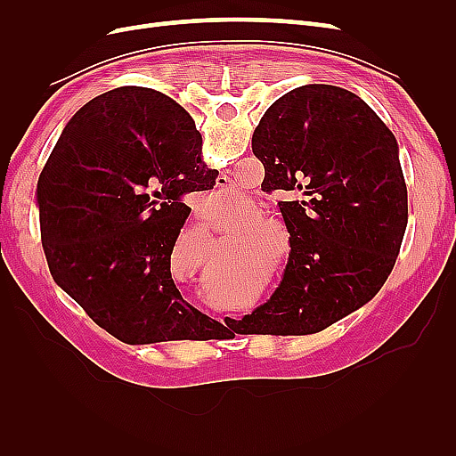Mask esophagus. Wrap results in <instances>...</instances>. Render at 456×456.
I'll return each instance as SVG.
<instances>
[{"mask_svg": "<svg viewBox=\"0 0 456 456\" xmlns=\"http://www.w3.org/2000/svg\"><path fill=\"white\" fill-rule=\"evenodd\" d=\"M216 188H218L220 191H228V190H232L230 178H226V176H218V178H216Z\"/></svg>", "mask_w": 456, "mask_h": 456, "instance_id": "34e87169", "label": "esophagus"}]
</instances>
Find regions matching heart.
Listing matches in <instances>:
<instances>
[{"mask_svg":"<svg viewBox=\"0 0 456 456\" xmlns=\"http://www.w3.org/2000/svg\"><path fill=\"white\" fill-rule=\"evenodd\" d=\"M240 220H245L238 228L240 236L249 238L245 243V251L268 255L273 251V243L278 241L281 255L291 253V236H289L285 224L273 216H262L258 205H247Z\"/></svg>","mask_w":456,"mask_h":456,"instance_id":"1","label":"heart"}]
</instances>
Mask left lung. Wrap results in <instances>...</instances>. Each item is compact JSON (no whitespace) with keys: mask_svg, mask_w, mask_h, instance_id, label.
<instances>
[{"mask_svg":"<svg viewBox=\"0 0 456 456\" xmlns=\"http://www.w3.org/2000/svg\"><path fill=\"white\" fill-rule=\"evenodd\" d=\"M253 154L262 190L308 200L280 201L291 233L283 280L241 323L251 335L320 333L367 305L395 265L407 228L397 141L360 96L312 84L266 110Z\"/></svg>","mask_w":456,"mask_h":456,"instance_id":"1","label":"left lung"}]
</instances>
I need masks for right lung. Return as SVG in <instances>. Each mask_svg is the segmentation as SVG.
<instances>
[{
    "label": "right lung",
    "mask_w": 456,
    "mask_h": 456,
    "mask_svg": "<svg viewBox=\"0 0 456 456\" xmlns=\"http://www.w3.org/2000/svg\"><path fill=\"white\" fill-rule=\"evenodd\" d=\"M186 110L146 87L96 96L66 123L37 181L54 283L126 344L203 340L209 317L171 278L188 191L215 184Z\"/></svg>",
    "instance_id": "add662e5"
}]
</instances>
